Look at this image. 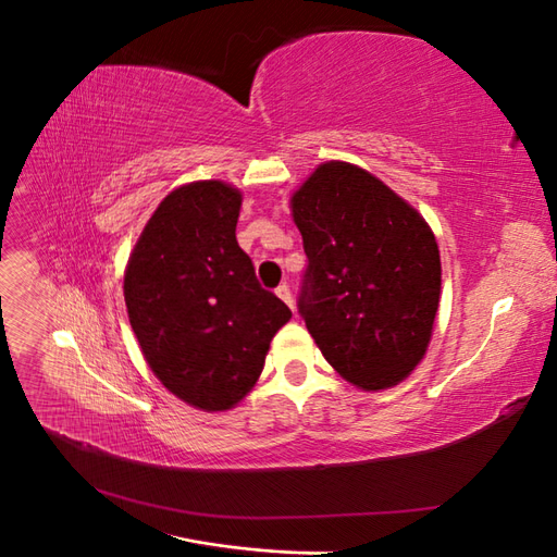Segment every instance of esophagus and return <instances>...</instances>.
<instances>
[{
    "mask_svg": "<svg viewBox=\"0 0 557 557\" xmlns=\"http://www.w3.org/2000/svg\"><path fill=\"white\" fill-rule=\"evenodd\" d=\"M276 295H278V297H281V299L285 301V305H288L290 309H295V307H293V293H290V288H288V285H285V283H281V285H278V288H276Z\"/></svg>",
    "mask_w": 557,
    "mask_h": 557,
    "instance_id": "1",
    "label": "esophagus"
}]
</instances>
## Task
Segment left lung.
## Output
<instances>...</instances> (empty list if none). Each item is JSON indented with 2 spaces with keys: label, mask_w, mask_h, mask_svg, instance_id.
<instances>
[{
  "label": "left lung",
  "mask_w": 557,
  "mask_h": 557,
  "mask_svg": "<svg viewBox=\"0 0 557 557\" xmlns=\"http://www.w3.org/2000/svg\"><path fill=\"white\" fill-rule=\"evenodd\" d=\"M309 258L299 313L325 360L362 391L407 379L423 360L442 293L425 218L383 181L325 162L293 195Z\"/></svg>",
  "instance_id": "8db88e82"
}]
</instances>
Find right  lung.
I'll use <instances>...</instances> for the list:
<instances>
[{"label":"right lung","mask_w":557,"mask_h":557,"mask_svg":"<svg viewBox=\"0 0 557 557\" xmlns=\"http://www.w3.org/2000/svg\"><path fill=\"white\" fill-rule=\"evenodd\" d=\"M242 193L195 181L166 195L125 269V305L144 358L166 391L227 411L262 374L293 311L264 290L237 244Z\"/></svg>","instance_id":"1"}]
</instances>
